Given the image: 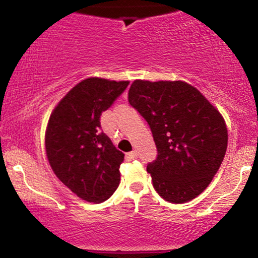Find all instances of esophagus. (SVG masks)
I'll return each instance as SVG.
<instances>
[{
	"instance_id": "1",
	"label": "esophagus",
	"mask_w": 258,
	"mask_h": 258,
	"mask_svg": "<svg viewBox=\"0 0 258 258\" xmlns=\"http://www.w3.org/2000/svg\"><path fill=\"white\" fill-rule=\"evenodd\" d=\"M127 156H128L130 159H137L138 158V153L136 152V150H133V152H131V153H128L127 154Z\"/></svg>"
}]
</instances>
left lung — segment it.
<instances>
[{
  "label": "left lung",
  "mask_w": 258,
  "mask_h": 258,
  "mask_svg": "<svg viewBox=\"0 0 258 258\" xmlns=\"http://www.w3.org/2000/svg\"><path fill=\"white\" fill-rule=\"evenodd\" d=\"M128 102L146 119L158 148V158L147 166L154 189L168 203L193 200L226 155L228 131L221 112L184 81L135 80Z\"/></svg>",
  "instance_id": "8db88e82"
}]
</instances>
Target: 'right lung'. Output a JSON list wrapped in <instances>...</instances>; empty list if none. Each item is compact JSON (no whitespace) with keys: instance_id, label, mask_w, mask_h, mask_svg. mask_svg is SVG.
Wrapping results in <instances>:
<instances>
[{"instance_id":"obj_1","label":"right lung","mask_w":258,"mask_h":258,"mask_svg":"<svg viewBox=\"0 0 258 258\" xmlns=\"http://www.w3.org/2000/svg\"><path fill=\"white\" fill-rule=\"evenodd\" d=\"M128 81L88 78L53 109L44 143L53 172L74 194L102 203L120 183L123 153L100 130V115L126 90Z\"/></svg>"}]
</instances>
